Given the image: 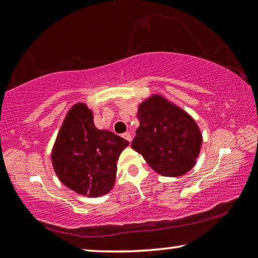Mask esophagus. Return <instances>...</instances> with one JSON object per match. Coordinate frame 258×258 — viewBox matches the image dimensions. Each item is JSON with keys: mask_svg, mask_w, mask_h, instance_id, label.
<instances>
[{"mask_svg": "<svg viewBox=\"0 0 258 258\" xmlns=\"http://www.w3.org/2000/svg\"><path fill=\"white\" fill-rule=\"evenodd\" d=\"M122 138L125 139V140H127V141H132V136H131V133H128V132H126V133H124L122 134Z\"/></svg>", "mask_w": 258, "mask_h": 258, "instance_id": "1", "label": "esophagus"}]
</instances>
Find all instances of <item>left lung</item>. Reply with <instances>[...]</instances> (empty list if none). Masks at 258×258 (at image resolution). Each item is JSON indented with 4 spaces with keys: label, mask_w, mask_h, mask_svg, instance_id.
<instances>
[{
    "label": "left lung",
    "mask_w": 258,
    "mask_h": 258,
    "mask_svg": "<svg viewBox=\"0 0 258 258\" xmlns=\"http://www.w3.org/2000/svg\"><path fill=\"white\" fill-rule=\"evenodd\" d=\"M140 121L131 147L156 172L179 177L195 164L202 136L195 120L162 96H153L139 107Z\"/></svg>",
    "instance_id": "1"
}]
</instances>
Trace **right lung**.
I'll use <instances>...</instances> for the list:
<instances>
[{
    "mask_svg": "<svg viewBox=\"0 0 258 258\" xmlns=\"http://www.w3.org/2000/svg\"><path fill=\"white\" fill-rule=\"evenodd\" d=\"M128 141L110 131L95 127L85 104L72 107L65 117L52 149V164L59 180L86 196H100L111 189L117 161Z\"/></svg>",
    "mask_w": 258,
    "mask_h": 258,
    "instance_id": "add662e5",
    "label": "right lung"
}]
</instances>
